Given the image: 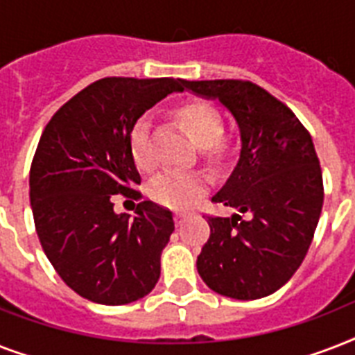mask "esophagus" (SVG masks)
<instances>
[{"instance_id":"obj_1","label":"esophagus","mask_w":355,"mask_h":355,"mask_svg":"<svg viewBox=\"0 0 355 355\" xmlns=\"http://www.w3.org/2000/svg\"><path fill=\"white\" fill-rule=\"evenodd\" d=\"M184 219H186V216H184V214H180V211H177V214H175V223H177V227H180V225H182Z\"/></svg>"}]
</instances>
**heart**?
I'll return each instance as SVG.
<instances>
[{
	"label": "heart",
	"instance_id": "obj_1",
	"mask_svg": "<svg viewBox=\"0 0 355 355\" xmlns=\"http://www.w3.org/2000/svg\"><path fill=\"white\" fill-rule=\"evenodd\" d=\"M173 118L182 125L186 134L199 145L206 164L214 167L221 166L227 156V144L223 141L225 123L221 112L211 103L200 99L182 103L173 110ZM128 149L134 166L139 171L147 173L155 167L156 160L150 144L149 118H139L134 123L128 136ZM206 191L208 178L202 173H162L149 184L150 199L173 210H188L199 202Z\"/></svg>",
	"mask_w": 355,
	"mask_h": 355
}]
</instances>
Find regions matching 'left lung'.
<instances>
[{
  "mask_svg": "<svg viewBox=\"0 0 355 355\" xmlns=\"http://www.w3.org/2000/svg\"><path fill=\"white\" fill-rule=\"evenodd\" d=\"M182 90L217 99L241 136L232 175L211 197L239 214L208 217L210 239L197 270L223 297H267L297 272L319 223L324 188L313 139L284 103L250 80H182Z\"/></svg>",
  "mask_w": 355,
  "mask_h": 355,
  "instance_id": "8db88e82",
  "label": "left lung"
}]
</instances>
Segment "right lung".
<instances>
[{
	"label": "right lung",
	"mask_w": 355,
	"mask_h": 355,
	"mask_svg": "<svg viewBox=\"0 0 355 355\" xmlns=\"http://www.w3.org/2000/svg\"><path fill=\"white\" fill-rule=\"evenodd\" d=\"M182 79L107 77L58 108L42 132L29 173L40 245L64 284L105 306L144 298L160 278L173 214L141 200L134 219L114 211V195L138 200L141 182L128 136Z\"/></svg>",
	"instance_id": "right-lung-1"
}]
</instances>
